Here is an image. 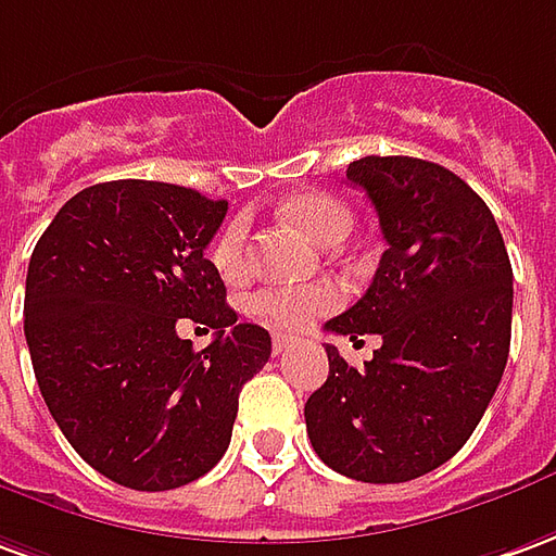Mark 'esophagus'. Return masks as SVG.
I'll list each match as a JSON object with an SVG mask.
<instances>
[{
    "label": "esophagus",
    "mask_w": 556,
    "mask_h": 556,
    "mask_svg": "<svg viewBox=\"0 0 556 556\" xmlns=\"http://www.w3.org/2000/svg\"><path fill=\"white\" fill-rule=\"evenodd\" d=\"M296 344V339H290V336H275V342H271V351L275 354H285V351H290Z\"/></svg>",
    "instance_id": "obj_1"
}]
</instances>
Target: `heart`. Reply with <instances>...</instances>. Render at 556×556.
<instances>
[{
  "mask_svg": "<svg viewBox=\"0 0 556 556\" xmlns=\"http://www.w3.org/2000/svg\"><path fill=\"white\" fill-rule=\"evenodd\" d=\"M290 224L312 236L320 244H336L351 232L348 205L327 193H302L285 205ZM248 256V220L232 217L212 244V263L224 278H236L244 271ZM339 305V290L329 285L300 287V290H263L251 300V315L271 329H302L312 317L324 315Z\"/></svg>",
  "mask_w": 556,
  "mask_h": 556,
  "instance_id": "b5f03b06",
  "label": "heart"
}]
</instances>
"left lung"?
Here are the masks:
<instances>
[{
	"mask_svg": "<svg viewBox=\"0 0 556 556\" xmlns=\"http://www.w3.org/2000/svg\"><path fill=\"white\" fill-rule=\"evenodd\" d=\"M348 181L372 199L388 241L366 296L327 332H378L363 369L327 344V381L305 427L329 469L400 484L439 469L472 435L511 344V263L493 214L451 168L417 156H363Z\"/></svg>",
	"mask_w": 556,
	"mask_h": 556,
	"instance_id": "8db88e82",
	"label": "left lung"
}]
</instances>
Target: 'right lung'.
Here are the masks:
<instances>
[{
	"mask_svg": "<svg viewBox=\"0 0 556 556\" xmlns=\"http://www.w3.org/2000/svg\"><path fill=\"white\" fill-rule=\"evenodd\" d=\"M224 199L178 184L105 181L68 199L26 271L23 332L48 412L96 472L172 490L224 457L239 393L271 354L236 324L205 248ZM178 316L215 329L193 352Z\"/></svg>",
	"mask_w": 556,
	"mask_h": 556,
	"instance_id": "add662e5",
	"label": "right lung"
}]
</instances>
